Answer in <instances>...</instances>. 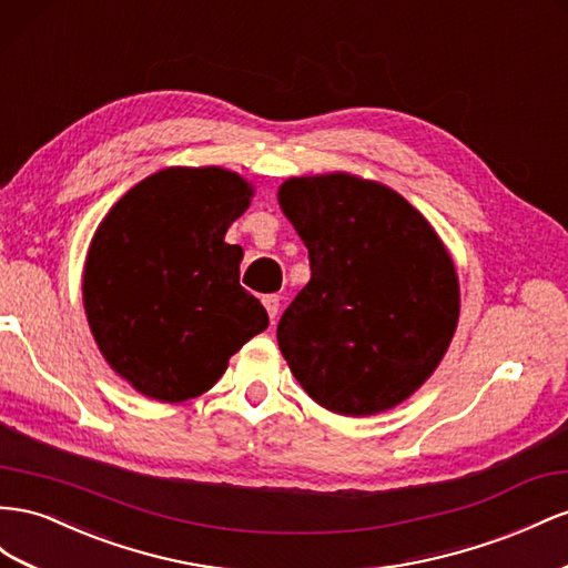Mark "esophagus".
<instances>
[{
	"mask_svg": "<svg viewBox=\"0 0 568 568\" xmlns=\"http://www.w3.org/2000/svg\"><path fill=\"white\" fill-rule=\"evenodd\" d=\"M263 305H265V311H267L270 320L277 317V313H280V296H277V294L265 296V298H263Z\"/></svg>",
	"mask_w": 568,
	"mask_h": 568,
	"instance_id": "obj_1",
	"label": "esophagus"
}]
</instances>
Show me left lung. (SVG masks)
<instances>
[{
	"mask_svg": "<svg viewBox=\"0 0 568 568\" xmlns=\"http://www.w3.org/2000/svg\"><path fill=\"white\" fill-rule=\"evenodd\" d=\"M280 205L311 257L277 342L313 402L375 416L420 389L458 322V277L437 232L385 183L294 176Z\"/></svg>",
	"mask_w": 568,
	"mask_h": 568,
	"instance_id": "1",
	"label": "left lung"
}]
</instances>
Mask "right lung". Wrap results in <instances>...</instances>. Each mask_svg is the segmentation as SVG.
<instances>
[{
    "label": "right lung",
    "instance_id": "right-lung-1",
    "mask_svg": "<svg viewBox=\"0 0 568 568\" xmlns=\"http://www.w3.org/2000/svg\"><path fill=\"white\" fill-rule=\"evenodd\" d=\"M253 186L222 166L155 172L106 212L83 267L90 332L116 375L179 404L217 382L270 320L239 284L243 251L224 241Z\"/></svg>",
    "mask_w": 568,
    "mask_h": 568
}]
</instances>
